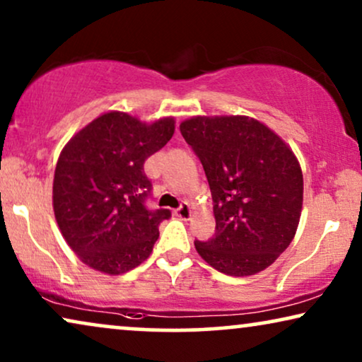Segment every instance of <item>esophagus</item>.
<instances>
[{
    "mask_svg": "<svg viewBox=\"0 0 362 362\" xmlns=\"http://www.w3.org/2000/svg\"><path fill=\"white\" fill-rule=\"evenodd\" d=\"M175 214L177 217H181V219H185V221L189 219V217H191V206L187 204V202H182V204L175 211Z\"/></svg>",
    "mask_w": 362,
    "mask_h": 362,
    "instance_id": "1",
    "label": "esophagus"
}]
</instances>
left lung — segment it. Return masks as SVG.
<instances>
[{
    "instance_id": "left-lung-1",
    "label": "left lung",
    "mask_w": 362,
    "mask_h": 362,
    "mask_svg": "<svg viewBox=\"0 0 362 362\" xmlns=\"http://www.w3.org/2000/svg\"><path fill=\"white\" fill-rule=\"evenodd\" d=\"M202 163L216 234L194 240L211 267L232 276L265 270L293 240L303 206V175L290 146L244 115L192 117L180 125Z\"/></svg>"
}]
</instances>
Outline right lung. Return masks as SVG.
Wrapping results in <instances>:
<instances>
[{
  "label": "right lung",
  "instance_id": "1",
  "mask_svg": "<svg viewBox=\"0 0 362 362\" xmlns=\"http://www.w3.org/2000/svg\"><path fill=\"white\" fill-rule=\"evenodd\" d=\"M175 133V118L140 122L107 112L76 133L59 156L52 206L61 234L83 264L120 275L150 257L170 209L150 211L143 165Z\"/></svg>",
  "mask_w": 362,
  "mask_h": 362
}]
</instances>
